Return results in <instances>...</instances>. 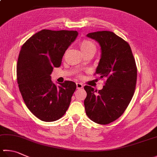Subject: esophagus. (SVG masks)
I'll use <instances>...</instances> for the list:
<instances>
[{
  "mask_svg": "<svg viewBox=\"0 0 157 157\" xmlns=\"http://www.w3.org/2000/svg\"><path fill=\"white\" fill-rule=\"evenodd\" d=\"M82 87H83V85L81 82H76V88H77V90H80V89H82Z\"/></svg>",
  "mask_w": 157,
  "mask_h": 157,
  "instance_id": "esophagus-1",
  "label": "esophagus"
}]
</instances>
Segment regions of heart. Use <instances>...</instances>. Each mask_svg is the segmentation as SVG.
Segmentation results:
<instances>
[{"label":"heart","instance_id":"1","mask_svg":"<svg viewBox=\"0 0 157 157\" xmlns=\"http://www.w3.org/2000/svg\"><path fill=\"white\" fill-rule=\"evenodd\" d=\"M80 48L82 53L90 51H96L95 44L89 40H82L80 43Z\"/></svg>","mask_w":157,"mask_h":157}]
</instances>
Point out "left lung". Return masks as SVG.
I'll return each mask as SVG.
<instances>
[{
  "mask_svg": "<svg viewBox=\"0 0 157 157\" xmlns=\"http://www.w3.org/2000/svg\"><path fill=\"white\" fill-rule=\"evenodd\" d=\"M88 37L101 47V58L95 75L106 78L102 90L84 87L86 114L100 124H108L118 119L128 106L134 95L137 70L131 46L122 38L107 31L90 33Z\"/></svg>",
  "mask_w": 157,
  "mask_h": 157,
  "instance_id": "obj_1",
  "label": "left lung"
}]
</instances>
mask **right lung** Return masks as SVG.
<instances>
[{
    "label": "right lung",
    "mask_w": 157,
    "mask_h": 157,
    "mask_svg": "<svg viewBox=\"0 0 157 157\" xmlns=\"http://www.w3.org/2000/svg\"><path fill=\"white\" fill-rule=\"evenodd\" d=\"M76 31L43 29L23 44L17 63V81L24 102L44 122H53L68 109L76 89L72 81L57 87L51 81L53 67H60L63 56L77 37Z\"/></svg>",
    "instance_id": "obj_1"
}]
</instances>
